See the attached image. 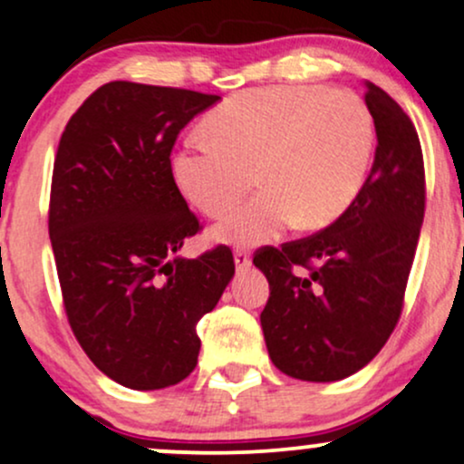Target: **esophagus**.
<instances>
[{
	"instance_id": "34e87169",
	"label": "esophagus",
	"mask_w": 464,
	"mask_h": 464,
	"mask_svg": "<svg viewBox=\"0 0 464 464\" xmlns=\"http://www.w3.org/2000/svg\"><path fill=\"white\" fill-rule=\"evenodd\" d=\"M233 257H236L237 270H246L250 266V250L248 248H236Z\"/></svg>"
}]
</instances>
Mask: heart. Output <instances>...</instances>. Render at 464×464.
<instances>
[{
	"mask_svg": "<svg viewBox=\"0 0 464 464\" xmlns=\"http://www.w3.org/2000/svg\"><path fill=\"white\" fill-rule=\"evenodd\" d=\"M214 140L185 137L172 154V179L200 214L222 218L228 244L270 242L296 222L321 228L355 200L369 172L375 126L351 92L318 84L266 87L233 95L207 117Z\"/></svg>",
	"mask_w": 464,
	"mask_h": 464,
	"instance_id": "1",
	"label": "heart"
}]
</instances>
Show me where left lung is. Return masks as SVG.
Returning <instances> with one entry per match:
<instances>
[{
	"label": "left lung",
	"mask_w": 464,
	"mask_h": 464,
	"mask_svg": "<svg viewBox=\"0 0 464 464\" xmlns=\"http://www.w3.org/2000/svg\"><path fill=\"white\" fill-rule=\"evenodd\" d=\"M375 121V161L360 194L323 231L253 264L270 296L262 312L273 364L303 382H338L380 353L401 316L425 214V169L410 117L384 89L366 82Z\"/></svg>",
	"instance_id": "left-lung-1"
}]
</instances>
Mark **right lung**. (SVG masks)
<instances>
[{
    "label": "right lung",
    "instance_id": "obj_1",
    "mask_svg": "<svg viewBox=\"0 0 464 464\" xmlns=\"http://www.w3.org/2000/svg\"><path fill=\"white\" fill-rule=\"evenodd\" d=\"M220 95L106 82L63 130L50 191V239L67 321L117 384L159 391L196 369V324L233 279L228 246L177 257L200 231L172 179L179 132Z\"/></svg>",
    "mask_w": 464,
    "mask_h": 464
}]
</instances>
